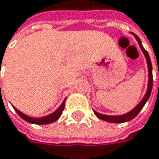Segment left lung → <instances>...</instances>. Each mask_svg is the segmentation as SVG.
<instances>
[{"mask_svg": "<svg viewBox=\"0 0 159 159\" xmlns=\"http://www.w3.org/2000/svg\"><path fill=\"white\" fill-rule=\"evenodd\" d=\"M134 36L136 38V40L137 41L138 44H139V47L141 48V50L143 52L145 57H146V60H147V64H148V89H147V93L144 95V97L142 98V100L137 104V106L132 109L131 111H129L128 113L126 114H124L121 116H107V115H103V114H100V113H97L96 111L94 110V113L95 114V116L102 119V120H105L107 122L110 123H124L127 122V121H130L131 119L135 118L138 115V113L141 111V109L144 107V106L146 105V103L148 102L150 94H151L152 91V86H153V75H152V64L151 60H150V57H149V54L147 51L145 50V48L143 47L142 45V43L139 39V37L136 35L135 34H133Z\"/></svg>", "mask_w": 159, "mask_h": 159, "instance_id": "left-lung-1", "label": "left lung"}]
</instances>
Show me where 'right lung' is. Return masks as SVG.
<instances>
[{
    "label": "right lung",
    "mask_w": 159,
    "mask_h": 159,
    "mask_svg": "<svg viewBox=\"0 0 159 159\" xmlns=\"http://www.w3.org/2000/svg\"><path fill=\"white\" fill-rule=\"evenodd\" d=\"M65 100H66V98H65V100L63 101L62 105H61L58 108L56 109L53 113H52V114L48 115V116H46L40 117V118L30 117V116H26L25 114L22 113L20 110H18L17 108H15L14 107H12L14 108L15 111H16V113H17V114L22 117L23 120H25L26 122H29V123H31V124H35V125H45V124H51V123L55 122L56 120H58V119H59V117H60V116H61V115H62L63 110H64V108H65Z\"/></svg>",
    "instance_id": "obj_1"
}]
</instances>
